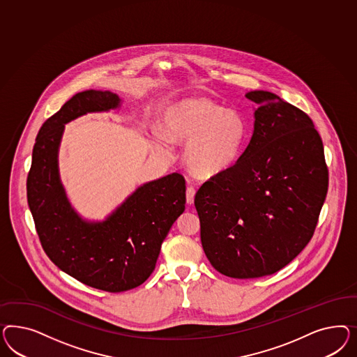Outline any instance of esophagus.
Returning <instances> with one entry per match:
<instances>
[{
    "label": "esophagus",
    "mask_w": 357,
    "mask_h": 357,
    "mask_svg": "<svg viewBox=\"0 0 357 357\" xmlns=\"http://www.w3.org/2000/svg\"><path fill=\"white\" fill-rule=\"evenodd\" d=\"M195 194H196V190H195L194 185H188L187 187V191H185V199H187V204H194Z\"/></svg>",
    "instance_id": "esophagus-1"
}]
</instances>
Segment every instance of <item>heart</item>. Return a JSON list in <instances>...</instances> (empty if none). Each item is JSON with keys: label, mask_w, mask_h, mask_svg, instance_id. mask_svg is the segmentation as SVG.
I'll use <instances>...</instances> for the list:
<instances>
[{"label": "heart", "mask_w": 357, "mask_h": 357, "mask_svg": "<svg viewBox=\"0 0 357 357\" xmlns=\"http://www.w3.org/2000/svg\"><path fill=\"white\" fill-rule=\"evenodd\" d=\"M162 127L170 140L188 142L184 162L202 178L224 173L237 162L246 136V124L237 112L206 98L175 103L166 111ZM165 135H157L160 145L167 142Z\"/></svg>", "instance_id": "b5f03b06"}]
</instances>
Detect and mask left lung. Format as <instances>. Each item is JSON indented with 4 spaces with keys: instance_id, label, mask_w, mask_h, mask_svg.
<instances>
[{
    "instance_id": "obj_1",
    "label": "left lung",
    "mask_w": 357,
    "mask_h": 357,
    "mask_svg": "<svg viewBox=\"0 0 357 357\" xmlns=\"http://www.w3.org/2000/svg\"><path fill=\"white\" fill-rule=\"evenodd\" d=\"M246 98L258 105L248 148L195 195L206 258L234 279L289 264L313 237L328 188L324 142L307 114L270 91Z\"/></svg>"
}]
</instances>
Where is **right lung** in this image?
Here are the masks:
<instances>
[{
    "mask_svg": "<svg viewBox=\"0 0 357 357\" xmlns=\"http://www.w3.org/2000/svg\"><path fill=\"white\" fill-rule=\"evenodd\" d=\"M119 103L116 94L96 90L65 102L39 130L27 175V202L47 257L72 278L109 293L133 289L151 276L185 204L184 176L173 173L137 188L103 222H85L70 208L57 172L64 124Z\"/></svg>",
    "mask_w": 357,
    "mask_h": 357,
    "instance_id": "obj_1",
    "label": "right lung"
}]
</instances>
